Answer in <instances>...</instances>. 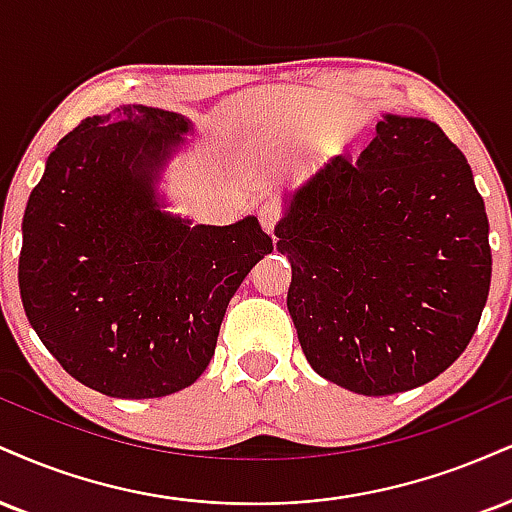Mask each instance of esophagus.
Segmentation results:
<instances>
[{"label": "esophagus", "mask_w": 512, "mask_h": 512, "mask_svg": "<svg viewBox=\"0 0 512 512\" xmlns=\"http://www.w3.org/2000/svg\"><path fill=\"white\" fill-rule=\"evenodd\" d=\"M257 219H260V226L264 231L274 233L276 224H279V219H281L279 205H274V202H264V205L257 207Z\"/></svg>", "instance_id": "obj_1"}]
</instances>
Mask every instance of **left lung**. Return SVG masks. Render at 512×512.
Returning <instances> with one entry per match:
<instances>
[{"label":"left lung","mask_w":512,"mask_h":512,"mask_svg":"<svg viewBox=\"0 0 512 512\" xmlns=\"http://www.w3.org/2000/svg\"><path fill=\"white\" fill-rule=\"evenodd\" d=\"M276 250L317 374L362 396L427 384L463 355L491 286L472 169L434 121L384 114L357 159L283 193Z\"/></svg>","instance_id":"1"}]
</instances>
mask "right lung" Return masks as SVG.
I'll list each match as a JSON object with an SVG mask.
<instances>
[{
	"label": "right lung",
	"mask_w": 512,
	"mask_h": 512,
	"mask_svg": "<svg viewBox=\"0 0 512 512\" xmlns=\"http://www.w3.org/2000/svg\"><path fill=\"white\" fill-rule=\"evenodd\" d=\"M193 133L183 114L145 104L88 116L28 197L23 310L59 365L104 396L195 384L233 293L274 250L257 217L209 226L166 209L159 183Z\"/></svg>",
	"instance_id": "add662e5"
}]
</instances>
